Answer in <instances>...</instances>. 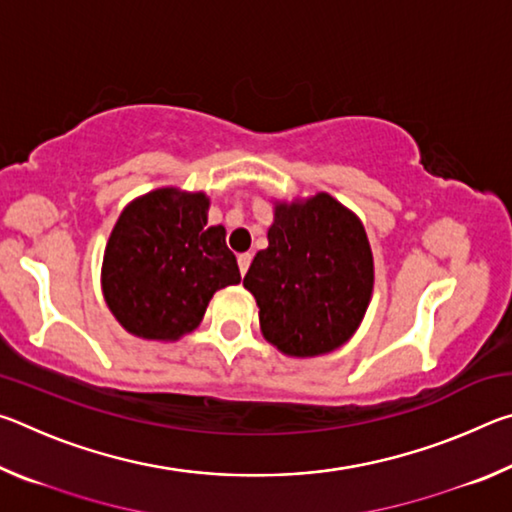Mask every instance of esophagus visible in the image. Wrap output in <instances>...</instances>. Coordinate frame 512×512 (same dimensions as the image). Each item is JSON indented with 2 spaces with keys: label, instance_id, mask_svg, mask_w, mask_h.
Returning <instances> with one entry per match:
<instances>
[{
  "label": "esophagus",
  "instance_id": "esophagus-1",
  "mask_svg": "<svg viewBox=\"0 0 512 512\" xmlns=\"http://www.w3.org/2000/svg\"><path fill=\"white\" fill-rule=\"evenodd\" d=\"M237 262H239V271H241V275H246L250 262H253V255H250V253H241V255L237 257Z\"/></svg>",
  "mask_w": 512,
  "mask_h": 512
}]
</instances>
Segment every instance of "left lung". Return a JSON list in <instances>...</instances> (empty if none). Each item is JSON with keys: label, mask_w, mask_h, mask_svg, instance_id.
<instances>
[{"label": "left lung", "mask_w": 512, "mask_h": 512, "mask_svg": "<svg viewBox=\"0 0 512 512\" xmlns=\"http://www.w3.org/2000/svg\"><path fill=\"white\" fill-rule=\"evenodd\" d=\"M372 282L366 230L329 194L275 205L268 248L244 277L264 336L291 357H316L348 341L366 314Z\"/></svg>", "instance_id": "8db88e82"}]
</instances>
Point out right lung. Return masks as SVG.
<instances>
[{
    "mask_svg": "<svg viewBox=\"0 0 512 512\" xmlns=\"http://www.w3.org/2000/svg\"><path fill=\"white\" fill-rule=\"evenodd\" d=\"M205 194L155 189L137 198L112 228L103 255V296L128 332L176 341L203 320L207 302L239 284L223 225H207Z\"/></svg>",
    "mask_w": 512,
    "mask_h": 512,
    "instance_id": "obj_1",
    "label": "right lung"
}]
</instances>
